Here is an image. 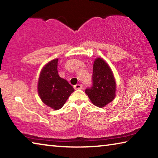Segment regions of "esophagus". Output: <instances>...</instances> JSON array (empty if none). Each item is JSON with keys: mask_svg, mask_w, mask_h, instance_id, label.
I'll return each instance as SVG.
<instances>
[{"mask_svg": "<svg viewBox=\"0 0 158 158\" xmlns=\"http://www.w3.org/2000/svg\"><path fill=\"white\" fill-rule=\"evenodd\" d=\"M74 89H76V90L77 89H81L83 88V85L81 84H77L74 85Z\"/></svg>", "mask_w": 158, "mask_h": 158, "instance_id": "esophagus-1", "label": "esophagus"}]
</instances>
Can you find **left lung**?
<instances>
[{"mask_svg":"<svg viewBox=\"0 0 158 158\" xmlns=\"http://www.w3.org/2000/svg\"><path fill=\"white\" fill-rule=\"evenodd\" d=\"M93 84L85 92L92 103L98 107H104L115 98L116 81L110 67L102 58H96L93 63Z\"/></svg>","mask_w":158,"mask_h":158,"instance_id":"1","label":"left lung"}]
</instances>
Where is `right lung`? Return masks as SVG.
I'll list each match as a JSON object with an SVG mask.
<instances>
[{"label":"right lung","instance_id":"add662e5","mask_svg":"<svg viewBox=\"0 0 158 158\" xmlns=\"http://www.w3.org/2000/svg\"><path fill=\"white\" fill-rule=\"evenodd\" d=\"M58 58L51 60L42 68L38 79V94L45 105L54 110L63 107L74 88L58 73Z\"/></svg>","mask_w":158,"mask_h":158}]
</instances>
